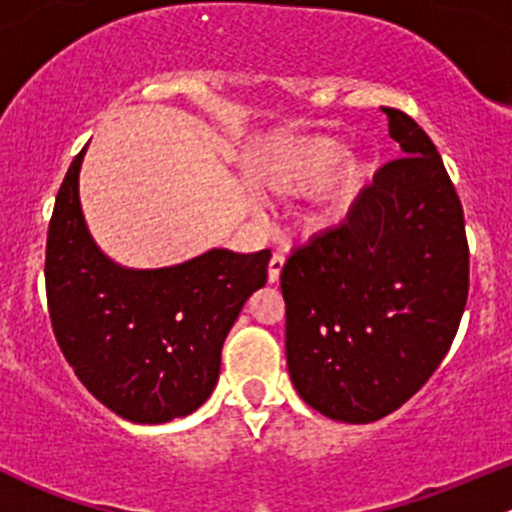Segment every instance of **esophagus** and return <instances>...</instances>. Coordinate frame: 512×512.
<instances>
[{"instance_id":"obj_1","label":"esophagus","mask_w":512,"mask_h":512,"mask_svg":"<svg viewBox=\"0 0 512 512\" xmlns=\"http://www.w3.org/2000/svg\"><path fill=\"white\" fill-rule=\"evenodd\" d=\"M282 267H285V255H282V252H275V255L270 257V267H267V277H270V282H280Z\"/></svg>"}]
</instances>
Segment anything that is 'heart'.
I'll list each match as a JSON object with an SVG mask.
<instances>
[{
	"label": "heart",
	"instance_id": "b5f03b06",
	"mask_svg": "<svg viewBox=\"0 0 512 512\" xmlns=\"http://www.w3.org/2000/svg\"><path fill=\"white\" fill-rule=\"evenodd\" d=\"M342 141L329 136H304L277 148L257 165V178L289 195H309L327 185V205L319 218L337 220L374 173V160L347 156Z\"/></svg>",
	"mask_w": 512,
	"mask_h": 512
}]
</instances>
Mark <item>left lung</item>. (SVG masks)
Wrapping results in <instances>:
<instances>
[{
	"label": "left lung",
	"mask_w": 512,
	"mask_h": 512,
	"mask_svg": "<svg viewBox=\"0 0 512 512\" xmlns=\"http://www.w3.org/2000/svg\"><path fill=\"white\" fill-rule=\"evenodd\" d=\"M384 113L404 156L280 275L294 389L344 423L404 406L451 349L468 299L461 198L426 131L399 108Z\"/></svg>",
	"instance_id": "8db88e82"
}]
</instances>
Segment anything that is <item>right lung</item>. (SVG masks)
I'll return each instance as SVG.
<instances>
[{
	"instance_id": "right-lung-1",
	"label": "right lung",
	"mask_w": 512,
	"mask_h": 512,
	"mask_svg": "<svg viewBox=\"0 0 512 512\" xmlns=\"http://www.w3.org/2000/svg\"><path fill=\"white\" fill-rule=\"evenodd\" d=\"M74 158L46 237V299L54 337L81 384L133 423L193 414L213 394L223 342L270 250H210L183 265L128 270L91 240Z\"/></svg>"
}]
</instances>
